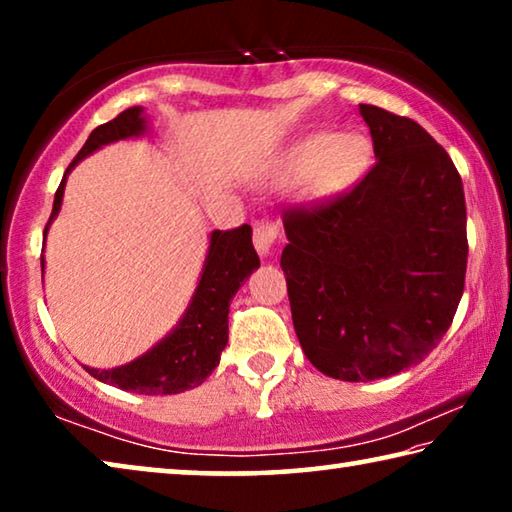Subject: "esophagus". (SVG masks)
Masks as SVG:
<instances>
[{"label":"esophagus","mask_w":512,"mask_h":512,"mask_svg":"<svg viewBox=\"0 0 512 512\" xmlns=\"http://www.w3.org/2000/svg\"><path fill=\"white\" fill-rule=\"evenodd\" d=\"M277 239H280V225L271 219H259L253 225V244L257 248V253L262 257L271 255L273 246L277 244Z\"/></svg>","instance_id":"obj_1"}]
</instances>
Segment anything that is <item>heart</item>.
<instances>
[{
    "label": "heart",
    "mask_w": 512,
    "mask_h": 512,
    "mask_svg": "<svg viewBox=\"0 0 512 512\" xmlns=\"http://www.w3.org/2000/svg\"><path fill=\"white\" fill-rule=\"evenodd\" d=\"M372 146L359 133H309L293 142L273 164L275 183H296L307 203H329L348 194L366 176Z\"/></svg>",
    "instance_id": "b5f03b06"
}]
</instances>
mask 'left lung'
Returning a JSON list of instances; mask_svg holds the SVG:
<instances>
[{"label":"left lung","mask_w":512,"mask_h":512,"mask_svg":"<svg viewBox=\"0 0 512 512\" xmlns=\"http://www.w3.org/2000/svg\"><path fill=\"white\" fill-rule=\"evenodd\" d=\"M377 164L350 194L284 219L293 327L327 377L372 381L420 363L463 296L461 176L409 117L359 103Z\"/></svg>","instance_id":"obj_1"}]
</instances>
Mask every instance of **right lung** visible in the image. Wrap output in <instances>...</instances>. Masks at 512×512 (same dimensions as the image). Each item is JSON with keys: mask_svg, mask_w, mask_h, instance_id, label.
<instances>
[{"mask_svg": "<svg viewBox=\"0 0 512 512\" xmlns=\"http://www.w3.org/2000/svg\"><path fill=\"white\" fill-rule=\"evenodd\" d=\"M146 133H149V117H146L142 106L128 108L108 124L94 128L88 142L83 144V149L60 180L54 210H51L45 228V241L49 225L54 223L60 207H63L69 171L103 146L119 140H133V137H142ZM40 264L42 275H45V255L40 257ZM257 268L259 257L253 248V228L250 225L244 223L241 228L228 232H210V246H207L196 289L176 327H171V332L164 339L131 363L108 370L90 366L83 368L103 384H112L121 391L140 395H176L201 386L212 375V370L219 366L221 352L228 345L230 300L246 277Z\"/></svg>", "mask_w": 512, "mask_h": 512, "instance_id": "right-lung-1", "label": "right lung"}]
</instances>
